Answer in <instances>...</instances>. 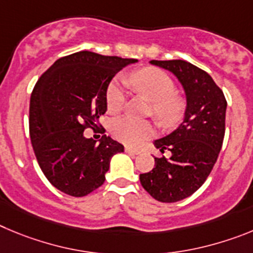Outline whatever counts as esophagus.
<instances>
[{"label": "esophagus", "mask_w": 253, "mask_h": 253, "mask_svg": "<svg viewBox=\"0 0 253 253\" xmlns=\"http://www.w3.org/2000/svg\"><path fill=\"white\" fill-rule=\"evenodd\" d=\"M125 151H126L127 154H129V155H138V154H140V151H138V150L132 149V147H128V146L125 147Z\"/></svg>", "instance_id": "esophagus-1"}]
</instances>
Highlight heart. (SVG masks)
Listing matches in <instances>:
<instances>
[{"label": "heart", "mask_w": 253, "mask_h": 253, "mask_svg": "<svg viewBox=\"0 0 253 253\" xmlns=\"http://www.w3.org/2000/svg\"><path fill=\"white\" fill-rule=\"evenodd\" d=\"M136 92L151 101V113L161 126L176 124L185 111V99L175 93V83L164 70L158 68H142L135 70L127 78ZM126 94L118 81H112L106 89V106L110 112L122 110ZM112 133L127 146L138 147L154 136V126L147 121H138L128 116L113 120Z\"/></svg>", "instance_id": "obj_1"}]
</instances>
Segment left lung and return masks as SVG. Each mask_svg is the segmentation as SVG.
<instances>
[{"label":"left lung","mask_w":253,"mask_h":253,"mask_svg":"<svg viewBox=\"0 0 253 253\" xmlns=\"http://www.w3.org/2000/svg\"><path fill=\"white\" fill-rule=\"evenodd\" d=\"M151 64L172 72L186 93L184 121L175 131L156 140L161 154L154 169L140 174L142 188L154 199L174 203L185 199L203 185L222 149L226 132L227 101L208 73L185 60H151Z\"/></svg>","instance_id":"left-lung-1"}]
</instances>
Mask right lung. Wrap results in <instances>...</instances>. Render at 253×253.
I'll list each match as a JSON object with an SVG mask.
<instances>
[{"mask_svg": "<svg viewBox=\"0 0 253 253\" xmlns=\"http://www.w3.org/2000/svg\"><path fill=\"white\" fill-rule=\"evenodd\" d=\"M136 61L84 50L58 59L36 82L29 112L31 143L40 169L60 192L72 197L94 192L106 180L111 158L124 152L110 136L97 143L83 133L101 127L108 84Z\"/></svg>", "mask_w": 253, "mask_h": 253, "instance_id": "1", "label": "right lung"}]
</instances>
